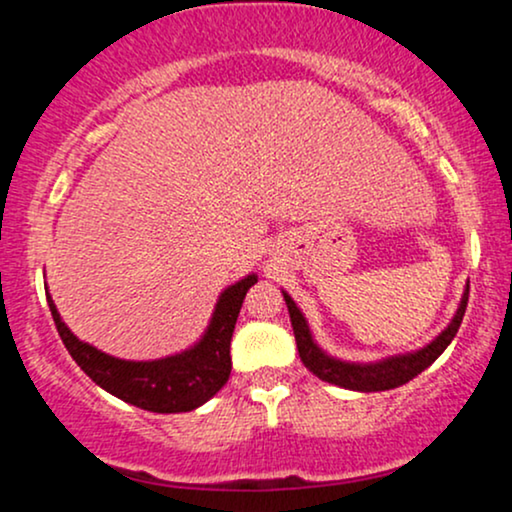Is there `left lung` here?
I'll use <instances>...</instances> for the list:
<instances>
[{"label": "left lung", "instance_id": "obj_1", "mask_svg": "<svg viewBox=\"0 0 512 512\" xmlns=\"http://www.w3.org/2000/svg\"><path fill=\"white\" fill-rule=\"evenodd\" d=\"M284 301L291 315L293 334H296L298 356H301L303 366L308 368L310 373L317 375L320 380H325V383L346 387V390L383 392L414 380L421 370H426L445 349H448V344L455 339V334L462 325L464 310H467V301H469V286L467 291H464L462 303L460 308H457L455 317H452V322L438 334L436 339H433L431 344L424 346L421 351H416V354L392 356L380 363H344V361H337V358L327 356L325 351L313 342V337H310V330H308V322H305L301 310L296 308V303L291 301L289 293H284Z\"/></svg>", "mask_w": 512, "mask_h": 512}]
</instances>
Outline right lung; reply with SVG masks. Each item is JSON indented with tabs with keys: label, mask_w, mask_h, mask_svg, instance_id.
Instances as JSON below:
<instances>
[{
	"label": "right lung",
	"mask_w": 512,
	"mask_h": 512,
	"mask_svg": "<svg viewBox=\"0 0 512 512\" xmlns=\"http://www.w3.org/2000/svg\"><path fill=\"white\" fill-rule=\"evenodd\" d=\"M252 284H257L255 274L245 276L221 293L202 342L192 346L190 351L158 358V361H122V358L93 349L91 344L79 342L62 322L50 293L48 305L64 346L93 383L139 409L156 411V414H178V411L202 407L228 383L231 337L245 293Z\"/></svg>",
	"instance_id": "1"
}]
</instances>
